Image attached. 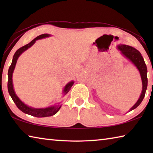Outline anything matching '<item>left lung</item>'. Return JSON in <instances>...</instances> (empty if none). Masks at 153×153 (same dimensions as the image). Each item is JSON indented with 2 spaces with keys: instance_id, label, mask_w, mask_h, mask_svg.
Returning a JSON list of instances; mask_svg holds the SVG:
<instances>
[{
  "instance_id": "8db88e82",
  "label": "left lung",
  "mask_w": 153,
  "mask_h": 153,
  "mask_svg": "<svg viewBox=\"0 0 153 153\" xmlns=\"http://www.w3.org/2000/svg\"><path fill=\"white\" fill-rule=\"evenodd\" d=\"M117 47L118 50L122 54V55L125 56L126 59H128L129 61H131L136 67V68L138 69V70L140 72V74L142 79V90L141 92V94L138 100L135 103V105L129 110V111H131L138 107L145 96V93H146V90L147 89V85H148L147 68L141 53L138 50H136L135 48L126 45H120Z\"/></svg>"
}]
</instances>
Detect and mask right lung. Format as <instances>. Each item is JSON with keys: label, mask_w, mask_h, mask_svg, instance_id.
I'll return each mask as SVG.
<instances>
[{"label": "right lung", "mask_w": 153, "mask_h": 153, "mask_svg": "<svg viewBox=\"0 0 153 153\" xmlns=\"http://www.w3.org/2000/svg\"><path fill=\"white\" fill-rule=\"evenodd\" d=\"M51 34L48 33H44V34H41L38 36L34 38L33 40L27 44V45H25L15 52L13 57L12 63L11 66L9 67V71H8V84H7V87H8V91L10 96H11V98L13 100V102L15 103V105H17L19 110H21L22 112L24 113L28 114V115L34 116L36 117H50V116L54 115L58 112L61 107V105H60V102L58 103L57 105H53L51 106V107H46V108H33L32 107H30L27 105H25L24 102H22V100L19 99V98L17 97L16 93H15L14 88H13V74L14 69L15 65H16L17 61L18 58L19 57V56L24 53V51L27 50L28 48H30L33 44L36 42V40L42 39V38H45L51 36ZM74 84V81H71L65 86L64 89L63 90V96L66 95L68 92L70 90L71 86H73Z\"/></svg>", "instance_id": "obj_1"}]
</instances>
